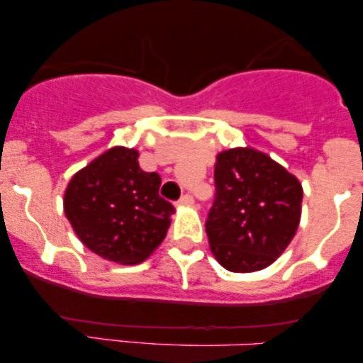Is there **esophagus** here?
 Returning a JSON list of instances; mask_svg holds the SVG:
<instances>
[{
	"label": "esophagus",
	"instance_id": "esophagus-1",
	"mask_svg": "<svg viewBox=\"0 0 363 363\" xmlns=\"http://www.w3.org/2000/svg\"><path fill=\"white\" fill-rule=\"evenodd\" d=\"M193 203H194L193 196H191V194H184V196H182V198L177 201V206H189V205H193Z\"/></svg>",
	"mask_w": 363,
	"mask_h": 363
}]
</instances>
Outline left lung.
<instances>
[{"instance_id": "8db88e82", "label": "left lung", "mask_w": 363, "mask_h": 363, "mask_svg": "<svg viewBox=\"0 0 363 363\" xmlns=\"http://www.w3.org/2000/svg\"><path fill=\"white\" fill-rule=\"evenodd\" d=\"M215 186L216 198L206 220L215 259L232 273L268 268L297 234L301 181L268 153L237 147L216 155Z\"/></svg>"}]
</instances>
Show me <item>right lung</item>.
<instances>
[{"label": "right lung", "instance_id": "add662e5", "mask_svg": "<svg viewBox=\"0 0 363 363\" xmlns=\"http://www.w3.org/2000/svg\"><path fill=\"white\" fill-rule=\"evenodd\" d=\"M138 150L112 147L69 179L66 218L86 249L118 264H140L165 239L176 208L158 196L162 179L140 167Z\"/></svg>", "mask_w": 363, "mask_h": 363}]
</instances>
